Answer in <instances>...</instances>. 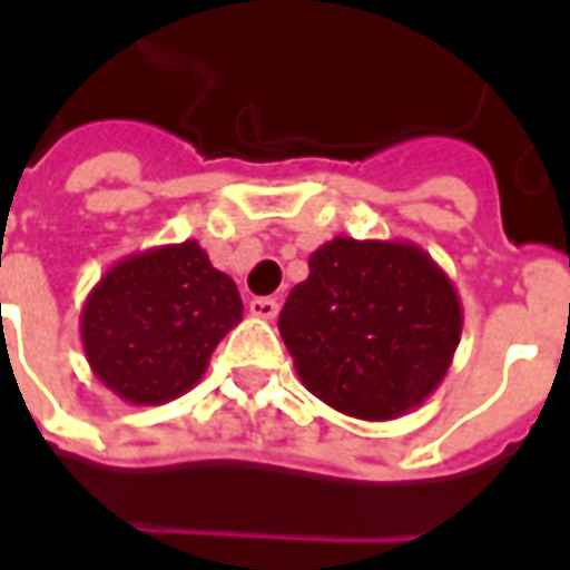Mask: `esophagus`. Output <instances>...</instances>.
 I'll return each instance as SVG.
<instances>
[{"label": "esophagus", "mask_w": 570, "mask_h": 570, "mask_svg": "<svg viewBox=\"0 0 570 570\" xmlns=\"http://www.w3.org/2000/svg\"><path fill=\"white\" fill-rule=\"evenodd\" d=\"M277 311H281L277 298L272 296L249 298V314H253V317H259V321H274V317H277Z\"/></svg>", "instance_id": "obj_1"}]
</instances>
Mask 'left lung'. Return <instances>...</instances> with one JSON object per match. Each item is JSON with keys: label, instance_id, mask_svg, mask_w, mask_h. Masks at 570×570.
<instances>
[{"label": "left lung", "instance_id": "obj_1", "mask_svg": "<svg viewBox=\"0 0 570 570\" xmlns=\"http://www.w3.org/2000/svg\"><path fill=\"white\" fill-rule=\"evenodd\" d=\"M464 311L430 253L409 240L333 237L281 311V338L311 394L342 415L391 421L452 366Z\"/></svg>", "mask_w": 570, "mask_h": 570}]
</instances>
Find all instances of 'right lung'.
Wrapping results in <instances>:
<instances>
[{"label": "right lung", "instance_id": "1", "mask_svg": "<svg viewBox=\"0 0 570 570\" xmlns=\"http://www.w3.org/2000/svg\"><path fill=\"white\" fill-rule=\"evenodd\" d=\"M240 317L235 281L198 240H183L125 256L100 277L81 308V345L112 394L161 406L200 382Z\"/></svg>", "mask_w": 570, "mask_h": 570}]
</instances>
